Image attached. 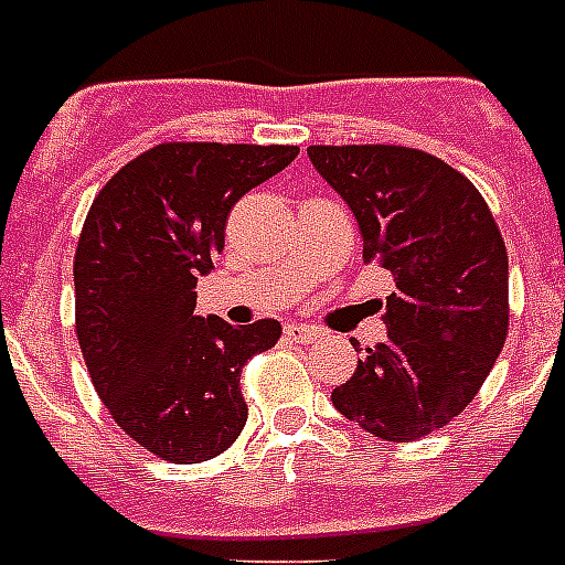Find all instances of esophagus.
<instances>
[{"label": "esophagus", "mask_w": 565, "mask_h": 565, "mask_svg": "<svg viewBox=\"0 0 565 565\" xmlns=\"http://www.w3.org/2000/svg\"><path fill=\"white\" fill-rule=\"evenodd\" d=\"M284 333H287L290 339H296V342H305V345H310V342H316V339L322 337L313 324H287Z\"/></svg>", "instance_id": "esophagus-1"}]
</instances>
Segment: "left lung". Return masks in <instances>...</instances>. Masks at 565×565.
<instances>
[{
    "instance_id": "left-lung-1",
    "label": "left lung",
    "mask_w": 565,
    "mask_h": 565,
    "mask_svg": "<svg viewBox=\"0 0 565 565\" xmlns=\"http://www.w3.org/2000/svg\"><path fill=\"white\" fill-rule=\"evenodd\" d=\"M307 156L354 211L362 260L397 284L386 342L330 401L377 438H424L465 412L505 345V241L473 182L424 150L313 145Z\"/></svg>"
}]
</instances>
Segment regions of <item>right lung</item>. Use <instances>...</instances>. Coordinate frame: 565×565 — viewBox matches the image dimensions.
<instances>
[{"label":"right lung","instance_id":"obj_1","mask_svg":"<svg viewBox=\"0 0 565 565\" xmlns=\"http://www.w3.org/2000/svg\"><path fill=\"white\" fill-rule=\"evenodd\" d=\"M298 156L290 145L171 141L124 164L95 196L75 252V328L95 392L132 441L196 465L246 424L241 371L281 324L196 316L228 211Z\"/></svg>","mask_w":565,"mask_h":565}]
</instances>
